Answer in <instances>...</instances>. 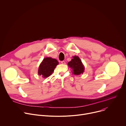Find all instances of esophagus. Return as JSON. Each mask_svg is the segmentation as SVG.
Wrapping results in <instances>:
<instances>
[{
  "label": "esophagus",
  "mask_w": 126,
  "mask_h": 126,
  "mask_svg": "<svg viewBox=\"0 0 126 126\" xmlns=\"http://www.w3.org/2000/svg\"><path fill=\"white\" fill-rule=\"evenodd\" d=\"M61 63H62V64H66V62H65L64 61H61Z\"/></svg>",
  "instance_id": "34e87169"
}]
</instances>
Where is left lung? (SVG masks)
<instances>
[{"label":"left lung","mask_w":126,"mask_h":126,"mask_svg":"<svg viewBox=\"0 0 126 126\" xmlns=\"http://www.w3.org/2000/svg\"><path fill=\"white\" fill-rule=\"evenodd\" d=\"M68 65L72 69L73 73L75 75L83 74L85 70L84 66L81 60L77 56H73V59H72L71 61L68 62Z\"/></svg>","instance_id":"1"}]
</instances>
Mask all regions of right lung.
I'll return each mask as SVG.
<instances>
[{
	"instance_id": "right-lung-1",
	"label": "right lung",
	"mask_w": 126,
	"mask_h": 126,
	"mask_svg": "<svg viewBox=\"0 0 126 126\" xmlns=\"http://www.w3.org/2000/svg\"><path fill=\"white\" fill-rule=\"evenodd\" d=\"M58 64L59 62L55 59H53L51 57L44 58L39 67L38 75L43 78L48 77L53 73Z\"/></svg>"
}]
</instances>
